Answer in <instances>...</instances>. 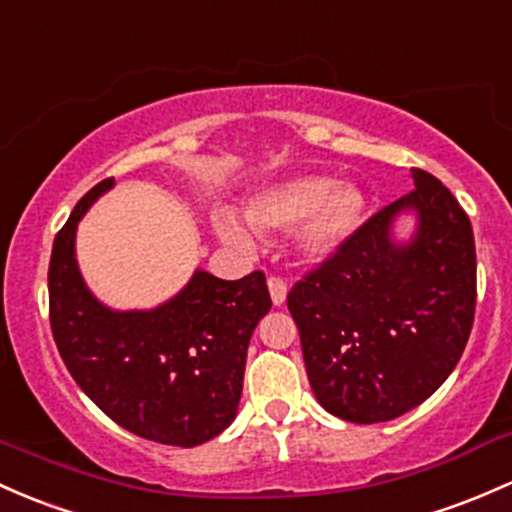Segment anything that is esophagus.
<instances>
[{
  "label": "esophagus",
  "instance_id": "esophagus-1",
  "mask_svg": "<svg viewBox=\"0 0 512 512\" xmlns=\"http://www.w3.org/2000/svg\"><path fill=\"white\" fill-rule=\"evenodd\" d=\"M268 290H271L273 305H276V307L283 305L285 295H288V285H285V280L278 278V276H271V278H268Z\"/></svg>",
  "mask_w": 512,
  "mask_h": 512
}]
</instances>
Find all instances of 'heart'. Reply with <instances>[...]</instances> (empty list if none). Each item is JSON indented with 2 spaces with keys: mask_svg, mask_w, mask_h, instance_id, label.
<instances>
[{
  "mask_svg": "<svg viewBox=\"0 0 512 512\" xmlns=\"http://www.w3.org/2000/svg\"><path fill=\"white\" fill-rule=\"evenodd\" d=\"M364 195L329 175H298L261 192L246 207V219L258 232H283L302 222L300 244L310 256L334 254L359 227ZM214 229L234 246H249L251 234L232 212L214 214Z\"/></svg>",
  "mask_w": 512,
  "mask_h": 512,
  "instance_id": "obj_1",
  "label": "heart"
}]
</instances>
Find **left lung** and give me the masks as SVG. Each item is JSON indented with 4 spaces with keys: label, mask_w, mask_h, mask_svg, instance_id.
<instances>
[{
    "label": "left lung",
    "mask_w": 512,
    "mask_h": 512,
    "mask_svg": "<svg viewBox=\"0 0 512 512\" xmlns=\"http://www.w3.org/2000/svg\"><path fill=\"white\" fill-rule=\"evenodd\" d=\"M415 188L368 217L290 288L315 398L342 420L400 417L447 381L476 312V246L469 214L427 170ZM418 212V232L395 245L398 211Z\"/></svg>",
    "instance_id": "1"
}]
</instances>
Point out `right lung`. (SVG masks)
I'll use <instances>...</instances> for the list:
<instances>
[{
	"label": "right lung",
	"mask_w": 512,
	"mask_h": 512,
	"mask_svg": "<svg viewBox=\"0 0 512 512\" xmlns=\"http://www.w3.org/2000/svg\"><path fill=\"white\" fill-rule=\"evenodd\" d=\"M112 185L107 178L87 192L53 241V339L75 383L117 425L151 442L197 447L236 417L249 339L271 310L266 276L222 280L195 271L156 310H109L80 276L75 229Z\"/></svg>",
	"instance_id": "add662e5"
}]
</instances>
